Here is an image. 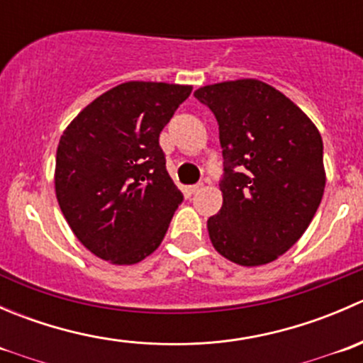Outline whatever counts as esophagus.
Returning a JSON list of instances; mask_svg holds the SVG:
<instances>
[{
  "instance_id": "1",
  "label": "esophagus",
  "mask_w": 363,
  "mask_h": 363,
  "mask_svg": "<svg viewBox=\"0 0 363 363\" xmlns=\"http://www.w3.org/2000/svg\"><path fill=\"white\" fill-rule=\"evenodd\" d=\"M202 186H203V184H200V182H199V184H193V186H189V188H188L189 195H195V193H199L200 189H202Z\"/></svg>"
}]
</instances>
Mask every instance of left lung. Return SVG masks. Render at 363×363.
<instances>
[{"instance_id": "1", "label": "left lung", "mask_w": 363, "mask_h": 363, "mask_svg": "<svg viewBox=\"0 0 363 363\" xmlns=\"http://www.w3.org/2000/svg\"><path fill=\"white\" fill-rule=\"evenodd\" d=\"M195 98L214 113L223 149V207L207 221L212 246L244 267L274 262L320 207V131L294 101L255 79L203 86Z\"/></svg>"}]
</instances>
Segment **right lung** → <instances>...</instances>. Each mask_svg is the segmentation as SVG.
Masks as SVG:
<instances>
[{
  "mask_svg": "<svg viewBox=\"0 0 363 363\" xmlns=\"http://www.w3.org/2000/svg\"><path fill=\"white\" fill-rule=\"evenodd\" d=\"M191 86L126 82L98 96L57 145L56 196L69 228L116 265L158 250L184 196L172 182L160 133Z\"/></svg>",
  "mask_w": 363,
  "mask_h": 363,
  "instance_id": "obj_1",
  "label": "right lung"
}]
</instances>
